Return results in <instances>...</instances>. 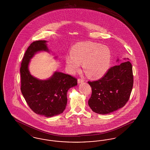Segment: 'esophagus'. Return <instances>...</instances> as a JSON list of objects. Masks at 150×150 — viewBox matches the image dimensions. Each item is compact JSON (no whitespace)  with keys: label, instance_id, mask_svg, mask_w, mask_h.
Here are the masks:
<instances>
[{"label":"esophagus","instance_id":"34e87169","mask_svg":"<svg viewBox=\"0 0 150 150\" xmlns=\"http://www.w3.org/2000/svg\"><path fill=\"white\" fill-rule=\"evenodd\" d=\"M84 81V80L83 79H79L78 80V83L80 84V83H82Z\"/></svg>","mask_w":150,"mask_h":150}]
</instances>
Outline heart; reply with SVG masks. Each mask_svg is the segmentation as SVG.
Listing matches in <instances>:
<instances>
[{"label": "heart", "mask_w": 150, "mask_h": 150, "mask_svg": "<svg viewBox=\"0 0 150 150\" xmlns=\"http://www.w3.org/2000/svg\"><path fill=\"white\" fill-rule=\"evenodd\" d=\"M70 54L65 57L68 70L75 72L79 70L80 64H83L84 71L89 78H102L110 66V50L98 43L86 42L76 44L72 47Z\"/></svg>", "instance_id": "b5f03b06"}]
</instances>
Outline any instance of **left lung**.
Segmentation results:
<instances>
[{
	"label": "left lung",
	"mask_w": 150,
	"mask_h": 150,
	"mask_svg": "<svg viewBox=\"0 0 150 150\" xmlns=\"http://www.w3.org/2000/svg\"><path fill=\"white\" fill-rule=\"evenodd\" d=\"M120 60L118 58L116 62ZM88 83L92 91L89 106L96 113L110 114L124 107L129 99L133 86L132 65L129 61L116 64L98 80Z\"/></svg>",
	"instance_id": "obj_1"
}]
</instances>
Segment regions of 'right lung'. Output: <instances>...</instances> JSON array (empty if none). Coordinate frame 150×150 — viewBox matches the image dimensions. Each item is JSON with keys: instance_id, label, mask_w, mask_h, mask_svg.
Returning <instances> with one entry per match:
<instances>
[{"instance_id": "right-lung-1", "label": "right lung", "mask_w": 150, "mask_h": 150, "mask_svg": "<svg viewBox=\"0 0 150 150\" xmlns=\"http://www.w3.org/2000/svg\"><path fill=\"white\" fill-rule=\"evenodd\" d=\"M47 42L46 40L34 42L26 51L20 68L21 91L29 107L35 113L50 117L64 112L67 102V92L77 86V79L59 71L54 72L45 80L36 78L30 74L29 64L35 54L41 52L52 53ZM54 58L57 59V56Z\"/></svg>"}]
</instances>
